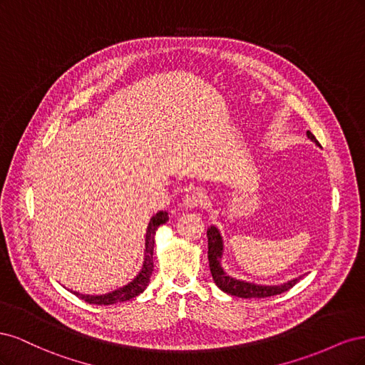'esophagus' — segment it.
<instances>
[{
	"mask_svg": "<svg viewBox=\"0 0 365 365\" xmlns=\"http://www.w3.org/2000/svg\"><path fill=\"white\" fill-rule=\"evenodd\" d=\"M205 201H207V196L202 190H192L184 195L182 205L187 208H196L200 205H204Z\"/></svg>",
	"mask_w": 365,
	"mask_h": 365,
	"instance_id": "obj_1",
	"label": "esophagus"
}]
</instances>
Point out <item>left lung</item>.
<instances>
[{
  "label": "left lung",
  "mask_w": 365,
  "mask_h": 365,
  "mask_svg": "<svg viewBox=\"0 0 365 365\" xmlns=\"http://www.w3.org/2000/svg\"><path fill=\"white\" fill-rule=\"evenodd\" d=\"M306 134H307V138H311L315 145L319 146V143L317 141V138L314 137L311 130H307ZM207 237H208V264H210V271H212V275H213V280L219 289H222L230 295H236L242 298H267V297L279 295L289 291L292 286L302 279V277H297L288 283L274 284V286L256 284V283L233 279L231 275H228L224 271L222 264H220V259H222V252H224V242H222V236L219 233V230L215 225H212L207 230Z\"/></svg>",
  "instance_id": "left-lung-1"
}]
</instances>
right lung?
I'll return each instance as SVG.
<instances>
[{"label": "right lung", "mask_w": 365, "mask_h": 365, "mask_svg": "<svg viewBox=\"0 0 365 365\" xmlns=\"http://www.w3.org/2000/svg\"><path fill=\"white\" fill-rule=\"evenodd\" d=\"M169 220L168 212H158L155 216H152L150 222L148 225L146 231V250H145V262H143V268L138 272L137 277L128 283L123 288H120L117 291L108 292L103 295H85L79 292H73L82 300L90 304H98V306H106V304H114L118 302H126L140 295L143 291L146 289V286L150 280V275L153 271V247H155V231L158 230L160 225L165 224Z\"/></svg>", "instance_id": "1"}]
</instances>
